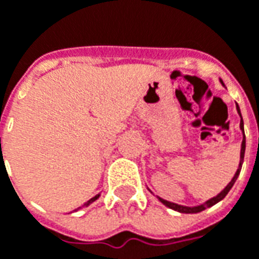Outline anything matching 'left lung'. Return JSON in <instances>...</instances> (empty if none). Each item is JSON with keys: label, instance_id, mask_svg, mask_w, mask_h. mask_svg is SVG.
Returning a JSON list of instances; mask_svg holds the SVG:
<instances>
[{"label": "left lung", "instance_id": "obj_1", "mask_svg": "<svg viewBox=\"0 0 259 259\" xmlns=\"http://www.w3.org/2000/svg\"><path fill=\"white\" fill-rule=\"evenodd\" d=\"M236 109H237V113H239V116H240V130H241V133H243V141H241V148H240L239 168H237V170H236V174H234V176L232 178V180H230V182L228 183V186H226V187H225V189H223L221 193H218L215 197H212V198H209V200H206L205 202H202V204H200V205H195V206L180 205V204H176V202H170V201L163 200V198H161V197H158V195H157V198L161 201V202H162L163 205H166L168 208H170V209H174V211L180 212V213H198V212L204 211V209L209 208V206L215 205V204H218L219 201H222L223 198L226 197V194H228L229 191H230V189L233 187V185L236 183V180H237V178H239L240 170H241V165H243V161H244V152H245L244 123H243L241 112H240V108H239V105H237V104H236Z\"/></svg>", "mask_w": 259, "mask_h": 259}]
</instances>
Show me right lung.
<instances>
[{
    "instance_id": "add662e5",
    "label": "right lung",
    "mask_w": 259,
    "mask_h": 259,
    "mask_svg": "<svg viewBox=\"0 0 259 259\" xmlns=\"http://www.w3.org/2000/svg\"><path fill=\"white\" fill-rule=\"evenodd\" d=\"M98 198H100V194L94 195V197H93V198H90V200L87 201V202H84V204H83V205L79 206V208H77V209H81V208H83V206H89V205H90V204H93V202H94V201L98 200ZM77 209H74V211H77Z\"/></svg>"
}]
</instances>
